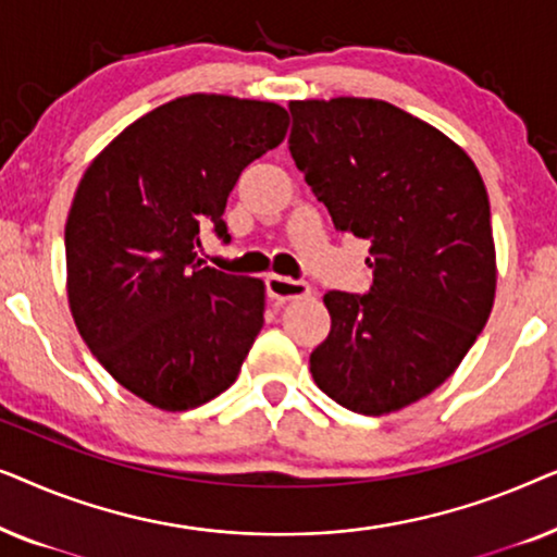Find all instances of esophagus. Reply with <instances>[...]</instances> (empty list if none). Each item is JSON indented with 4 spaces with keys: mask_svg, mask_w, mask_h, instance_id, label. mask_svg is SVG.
<instances>
[{
    "mask_svg": "<svg viewBox=\"0 0 557 557\" xmlns=\"http://www.w3.org/2000/svg\"><path fill=\"white\" fill-rule=\"evenodd\" d=\"M265 292H269L271 301H294V299H304V296L311 294V286L304 284V281H294L288 276H276L271 273L265 278Z\"/></svg>",
    "mask_w": 557,
    "mask_h": 557,
    "instance_id": "1",
    "label": "esophagus"
}]
</instances>
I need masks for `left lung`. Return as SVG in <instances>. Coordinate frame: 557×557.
Instances as JSON below:
<instances>
[{
  "instance_id": "1",
  "label": "left lung",
  "mask_w": 557,
  "mask_h": 557,
  "mask_svg": "<svg viewBox=\"0 0 557 557\" xmlns=\"http://www.w3.org/2000/svg\"><path fill=\"white\" fill-rule=\"evenodd\" d=\"M288 149L339 233L368 238L370 294L326 292L311 377L355 413L436 391L494 307L497 250L476 164L436 126L377 98L292 101Z\"/></svg>"
}]
</instances>
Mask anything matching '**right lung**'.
Masks as SVG:
<instances>
[{"instance_id": "right-lung-1", "label": "right lung", "mask_w": 557, "mask_h": 557, "mask_svg": "<svg viewBox=\"0 0 557 557\" xmlns=\"http://www.w3.org/2000/svg\"><path fill=\"white\" fill-rule=\"evenodd\" d=\"M284 106L180 96L128 124L83 172L65 223L67 304L96 360L136 398L189 410L227 391L263 326L265 284L197 261L227 240L240 172L284 141Z\"/></svg>"}]
</instances>
